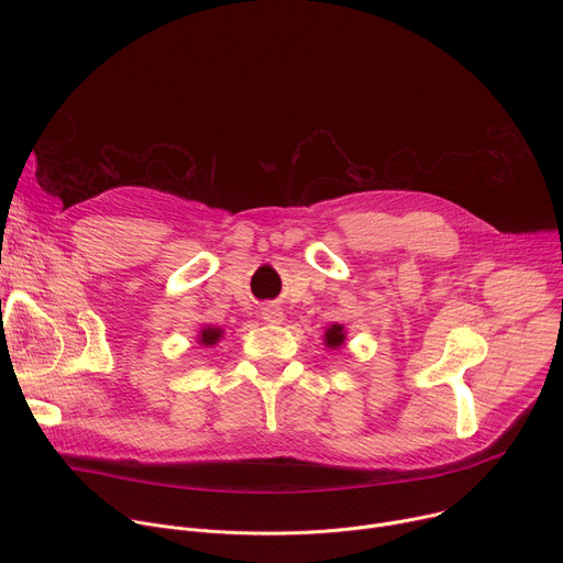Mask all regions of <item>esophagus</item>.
Returning a JSON list of instances; mask_svg holds the SVG:
<instances>
[{
    "label": "esophagus",
    "mask_w": 563,
    "mask_h": 563,
    "mask_svg": "<svg viewBox=\"0 0 563 563\" xmlns=\"http://www.w3.org/2000/svg\"><path fill=\"white\" fill-rule=\"evenodd\" d=\"M261 313H263V318L267 320V323H272V325L283 323V309L278 305H265Z\"/></svg>",
    "instance_id": "1"
}]
</instances>
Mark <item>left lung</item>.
<instances>
[{
    "label": "left lung",
    "instance_id": "8db88e82",
    "mask_svg": "<svg viewBox=\"0 0 563 563\" xmlns=\"http://www.w3.org/2000/svg\"><path fill=\"white\" fill-rule=\"evenodd\" d=\"M343 341H345V332H343V325H332L330 330H328V334H325V343H328V347H339V345H343Z\"/></svg>",
    "mask_w": 563,
    "mask_h": 563
}]
</instances>
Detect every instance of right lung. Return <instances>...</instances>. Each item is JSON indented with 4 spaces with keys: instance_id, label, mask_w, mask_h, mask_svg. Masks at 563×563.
<instances>
[{
    "instance_id": "add662e5",
    "label": "right lung",
    "mask_w": 563,
    "mask_h": 563,
    "mask_svg": "<svg viewBox=\"0 0 563 563\" xmlns=\"http://www.w3.org/2000/svg\"><path fill=\"white\" fill-rule=\"evenodd\" d=\"M220 336H222V330H218V328H207V330L200 332V343H202V345H213Z\"/></svg>"
}]
</instances>
